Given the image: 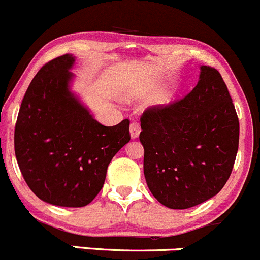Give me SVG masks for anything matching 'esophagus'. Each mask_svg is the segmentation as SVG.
I'll use <instances>...</instances> for the list:
<instances>
[{
  "mask_svg": "<svg viewBox=\"0 0 260 260\" xmlns=\"http://www.w3.org/2000/svg\"><path fill=\"white\" fill-rule=\"evenodd\" d=\"M140 125L138 124V122H131L130 124V136L131 139H136L139 138V135H140Z\"/></svg>",
  "mask_w": 260,
  "mask_h": 260,
  "instance_id": "1",
  "label": "esophagus"
}]
</instances>
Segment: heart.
<instances>
[{
    "label": "heart",
    "mask_w": 260,
    "mask_h": 260,
    "mask_svg": "<svg viewBox=\"0 0 260 260\" xmlns=\"http://www.w3.org/2000/svg\"><path fill=\"white\" fill-rule=\"evenodd\" d=\"M151 93V89L150 87H138V89L135 90H131L127 92L126 98L129 99H141V98H148V96ZM168 98L167 96H164V98H160L157 99L156 101H155V105H165V104L168 103Z\"/></svg>",
    "instance_id": "obj_1"
}]
</instances>
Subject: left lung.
<instances>
[{
  "label": "left lung",
  "instance_id": "1",
  "mask_svg": "<svg viewBox=\"0 0 260 260\" xmlns=\"http://www.w3.org/2000/svg\"><path fill=\"white\" fill-rule=\"evenodd\" d=\"M144 175L151 194L170 209H188L218 194L232 174L239 120L218 70L200 66L188 95L140 119Z\"/></svg>",
  "mask_w": 260,
  "mask_h": 260
}]
</instances>
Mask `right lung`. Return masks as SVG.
<instances>
[{"mask_svg":"<svg viewBox=\"0 0 260 260\" xmlns=\"http://www.w3.org/2000/svg\"><path fill=\"white\" fill-rule=\"evenodd\" d=\"M75 56L42 66L23 96L15 154L23 179L49 204H90L105 183L111 159L130 141L127 119L104 126L71 91Z\"/></svg>","mask_w":260,"mask_h":260,"instance_id":"obj_1","label":"right lung"}]
</instances>
